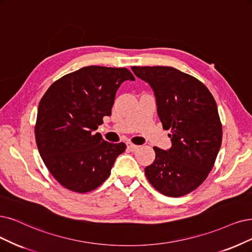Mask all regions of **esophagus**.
<instances>
[{"instance_id": "1", "label": "esophagus", "mask_w": 252, "mask_h": 252, "mask_svg": "<svg viewBox=\"0 0 252 252\" xmlns=\"http://www.w3.org/2000/svg\"><path fill=\"white\" fill-rule=\"evenodd\" d=\"M126 146H127V150L131 151V152H135V151H137L138 148H139L138 145H135V144H133V143H131V142H127V143H126Z\"/></svg>"}]
</instances>
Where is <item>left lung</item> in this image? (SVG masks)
Returning <instances> with one entry per match:
<instances>
[{"mask_svg":"<svg viewBox=\"0 0 252 252\" xmlns=\"http://www.w3.org/2000/svg\"><path fill=\"white\" fill-rule=\"evenodd\" d=\"M138 78L153 88L158 115L170 129L172 146H155L156 159L145 167L153 187L170 197L192 192L206 181L222 142L216 101L203 84L170 66H133Z\"/></svg>","mask_w":252,"mask_h":252,"instance_id":"obj_1","label":"left lung"}]
</instances>
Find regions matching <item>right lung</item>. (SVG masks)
I'll use <instances>...</instances> for the list:
<instances>
[{
	"mask_svg": "<svg viewBox=\"0 0 252 252\" xmlns=\"http://www.w3.org/2000/svg\"><path fill=\"white\" fill-rule=\"evenodd\" d=\"M135 81L128 69L91 66L54 82L39 101L35 139L40 157L55 180L78 193L96 189L111 173L126 144L110 143L95 133L111 115L116 91Z\"/></svg>",
	"mask_w": 252,
	"mask_h": 252,
	"instance_id": "add662e5",
	"label": "right lung"
}]
</instances>
